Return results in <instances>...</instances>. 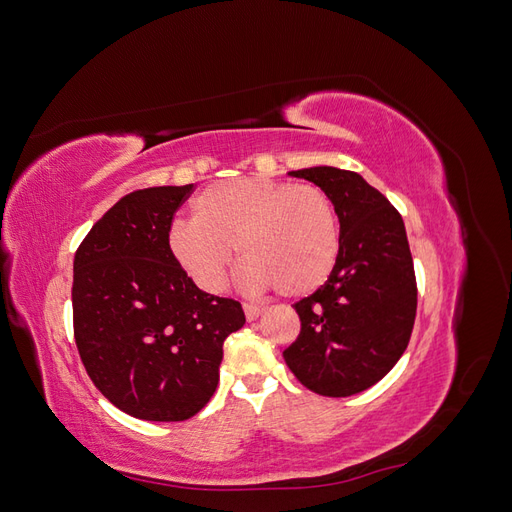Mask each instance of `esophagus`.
I'll return each mask as SVG.
<instances>
[{
    "instance_id": "34e87169",
    "label": "esophagus",
    "mask_w": 512,
    "mask_h": 512,
    "mask_svg": "<svg viewBox=\"0 0 512 512\" xmlns=\"http://www.w3.org/2000/svg\"><path fill=\"white\" fill-rule=\"evenodd\" d=\"M243 312H245V318L252 322V320H256L262 312H265V309L258 307V305H254V303H243Z\"/></svg>"
}]
</instances>
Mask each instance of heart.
I'll return each instance as SVG.
<instances>
[{"instance_id": "1", "label": "heart", "mask_w": 512, "mask_h": 512, "mask_svg": "<svg viewBox=\"0 0 512 512\" xmlns=\"http://www.w3.org/2000/svg\"><path fill=\"white\" fill-rule=\"evenodd\" d=\"M194 220L168 232V250L194 284L224 286L232 252L245 290L303 297L329 280L342 250L333 198L318 185L243 177L211 183L192 203Z\"/></svg>"}]
</instances>
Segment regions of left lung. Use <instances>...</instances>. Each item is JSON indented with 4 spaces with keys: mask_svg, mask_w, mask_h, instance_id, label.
I'll return each mask as SVG.
<instances>
[{
    "mask_svg": "<svg viewBox=\"0 0 512 512\" xmlns=\"http://www.w3.org/2000/svg\"><path fill=\"white\" fill-rule=\"evenodd\" d=\"M290 175L333 198L342 250L324 286L294 303L301 331L284 359L309 391L350 397L389 374L410 342L416 275L406 226L389 198L352 170L314 166Z\"/></svg>",
    "mask_w": 512,
    "mask_h": 512,
    "instance_id": "obj_1",
    "label": "left lung"
}]
</instances>
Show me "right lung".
Masks as SVG:
<instances>
[{"label": "right lung", "mask_w": 512, "mask_h": 512, "mask_svg": "<svg viewBox=\"0 0 512 512\" xmlns=\"http://www.w3.org/2000/svg\"><path fill=\"white\" fill-rule=\"evenodd\" d=\"M194 183L123 196L74 256L72 320L96 389L134 418L185 421L220 380L224 339L245 324L239 301L200 290L168 250Z\"/></svg>", "instance_id": "add662e5"}]
</instances>
